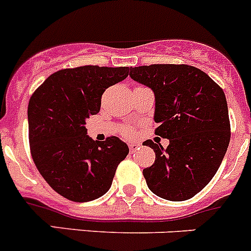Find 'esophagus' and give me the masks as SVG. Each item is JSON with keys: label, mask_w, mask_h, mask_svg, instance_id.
<instances>
[{"label": "esophagus", "mask_w": 251, "mask_h": 251, "mask_svg": "<svg viewBox=\"0 0 251 251\" xmlns=\"http://www.w3.org/2000/svg\"><path fill=\"white\" fill-rule=\"evenodd\" d=\"M137 149H139V144H137V143H132V144H129L130 152H134Z\"/></svg>", "instance_id": "obj_1"}]
</instances>
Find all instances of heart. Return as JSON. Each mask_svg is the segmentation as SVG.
<instances>
[{
    "label": "heart",
    "instance_id": "1",
    "mask_svg": "<svg viewBox=\"0 0 251 251\" xmlns=\"http://www.w3.org/2000/svg\"><path fill=\"white\" fill-rule=\"evenodd\" d=\"M121 133H122V135H123V137L132 138V137H134L135 130H134V128H132L130 126H124V127H122Z\"/></svg>",
    "mask_w": 251,
    "mask_h": 251
}]
</instances>
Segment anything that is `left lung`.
<instances>
[{
	"instance_id": "obj_1",
	"label": "left lung",
	"mask_w": 251,
	"mask_h": 251,
	"mask_svg": "<svg viewBox=\"0 0 251 251\" xmlns=\"http://www.w3.org/2000/svg\"><path fill=\"white\" fill-rule=\"evenodd\" d=\"M129 76L154 91L155 134L170 140L166 149L144 142L155 151L154 164L143 170L148 187L169 201L192 199L216 175L230 140L223 90L185 64L130 68Z\"/></svg>"
}]
</instances>
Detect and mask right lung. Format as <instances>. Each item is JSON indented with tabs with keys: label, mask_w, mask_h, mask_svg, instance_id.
Segmentation results:
<instances>
[{
	"label": "right lung",
	"mask_w": 251,
	"mask_h": 251,
	"mask_svg": "<svg viewBox=\"0 0 251 251\" xmlns=\"http://www.w3.org/2000/svg\"><path fill=\"white\" fill-rule=\"evenodd\" d=\"M129 68L86 65L51 74L28 104L33 161L50 187L74 202H88L109 190L117 166L129 152L117 137L95 142L86 119L97 114L106 88L121 82Z\"/></svg>",
	"instance_id": "obj_1"
}]
</instances>
